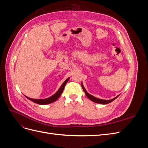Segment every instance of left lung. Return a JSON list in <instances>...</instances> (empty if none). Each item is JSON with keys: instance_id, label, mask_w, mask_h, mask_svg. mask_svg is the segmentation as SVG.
<instances>
[{"instance_id": "left-lung-1", "label": "left lung", "mask_w": 148, "mask_h": 148, "mask_svg": "<svg viewBox=\"0 0 148 148\" xmlns=\"http://www.w3.org/2000/svg\"><path fill=\"white\" fill-rule=\"evenodd\" d=\"M82 88H83V89L84 92H85V95H86V96L89 98V99H90L91 101H92V102H96V103H98V104H109V103H110V102H112L113 101H114V100L116 99V98H117V97H119V96H116L114 98V99H110V100L101 99H99V98H97V97H95V96H93L91 95L90 94H89V93L86 91V89H85V88H84V86H83V84L82 83Z\"/></svg>"}]
</instances>
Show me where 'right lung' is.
I'll list each match as a JSON object with an SVG mask.
<instances>
[{"label":"right lung","instance_id":"right-lung-1","mask_svg":"<svg viewBox=\"0 0 148 148\" xmlns=\"http://www.w3.org/2000/svg\"><path fill=\"white\" fill-rule=\"evenodd\" d=\"M70 78H67L65 81L61 85V86L60 87V88L59 89V90H58L54 95H52V96L49 97L48 98H46V99H32V98H30L28 97L27 96H25L27 99H28L29 100L33 101L34 103H36V104H40V105H46V104H51L52 102H55L56 101H57L58 99H59V97L60 96V95H62V92L64 91V89L65 86V84H66V83L69 82Z\"/></svg>","mask_w":148,"mask_h":148}]
</instances>
